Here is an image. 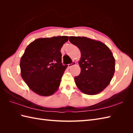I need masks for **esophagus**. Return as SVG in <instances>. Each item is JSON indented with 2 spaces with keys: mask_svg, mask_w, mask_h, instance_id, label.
Returning a JSON list of instances; mask_svg holds the SVG:
<instances>
[{
  "mask_svg": "<svg viewBox=\"0 0 133 133\" xmlns=\"http://www.w3.org/2000/svg\"><path fill=\"white\" fill-rule=\"evenodd\" d=\"M76 64V62H73L72 63H71V64H68V67H71L72 66H75V65Z\"/></svg>",
  "mask_w": 133,
  "mask_h": 133,
  "instance_id": "obj_1",
  "label": "esophagus"
}]
</instances>
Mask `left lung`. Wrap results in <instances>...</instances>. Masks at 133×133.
<instances>
[{
    "instance_id": "left-lung-1",
    "label": "left lung",
    "mask_w": 133,
    "mask_h": 133,
    "mask_svg": "<svg viewBox=\"0 0 133 133\" xmlns=\"http://www.w3.org/2000/svg\"><path fill=\"white\" fill-rule=\"evenodd\" d=\"M69 41L81 53L78 62L81 71L74 78L76 85L84 94H99L109 85L114 74L112 52L102 42L84 36H70Z\"/></svg>"
}]
</instances>
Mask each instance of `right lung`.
Listing matches in <instances>:
<instances>
[{"mask_svg": "<svg viewBox=\"0 0 133 133\" xmlns=\"http://www.w3.org/2000/svg\"><path fill=\"white\" fill-rule=\"evenodd\" d=\"M67 36L39 38L28 46L20 62L21 76L32 91L50 96L57 91L67 65H62L61 50Z\"/></svg>", "mask_w": 133, "mask_h": 133, "instance_id": "right-lung-1", "label": "right lung"}]
</instances>
